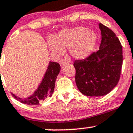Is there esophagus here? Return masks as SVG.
Instances as JSON below:
<instances>
[{
  "label": "esophagus",
  "mask_w": 133,
  "mask_h": 133,
  "mask_svg": "<svg viewBox=\"0 0 133 133\" xmlns=\"http://www.w3.org/2000/svg\"><path fill=\"white\" fill-rule=\"evenodd\" d=\"M59 64H60V65H61V66L62 67V66H64V65H66V64H68V62H67L65 60L62 59V60H61V61H60Z\"/></svg>",
  "instance_id": "obj_1"
}]
</instances>
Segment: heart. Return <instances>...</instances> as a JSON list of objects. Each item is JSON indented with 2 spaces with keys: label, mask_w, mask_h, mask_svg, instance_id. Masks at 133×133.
Returning a JSON list of instances; mask_svg holds the SVG:
<instances>
[{
  "label": "heart",
  "mask_w": 133,
  "mask_h": 133,
  "mask_svg": "<svg viewBox=\"0 0 133 133\" xmlns=\"http://www.w3.org/2000/svg\"><path fill=\"white\" fill-rule=\"evenodd\" d=\"M97 42L95 31L79 26L60 31L58 35L49 42V48L57 55L64 54L68 48L70 55L76 59H84L91 54Z\"/></svg>",
  "instance_id": "1"
}]
</instances>
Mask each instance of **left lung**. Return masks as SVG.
Here are the masks:
<instances>
[{
	"label": "left lung",
	"mask_w": 133,
	"mask_h": 133,
	"mask_svg": "<svg viewBox=\"0 0 133 133\" xmlns=\"http://www.w3.org/2000/svg\"><path fill=\"white\" fill-rule=\"evenodd\" d=\"M102 41L99 50L74 63L76 83L81 93L90 97L107 95L119 82L122 65V47L111 30L98 24Z\"/></svg>",
	"instance_id": "1"
}]
</instances>
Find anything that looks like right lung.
I'll list each match as a JSON object with an SVG mask.
<instances>
[{
  "label": "right lung",
  "instance_id": "obj_1",
  "mask_svg": "<svg viewBox=\"0 0 133 133\" xmlns=\"http://www.w3.org/2000/svg\"><path fill=\"white\" fill-rule=\"evenodd\" d=\"M61 66L57 62H49V65L45 71L44 76L42 78L38 88L35 90L33 95L28 97H18L15 94L11 92L16 100L21 103L29 105H36L41 101H44L49 97H50L54 93L55 88V83L58 74H59Z\"/></svg>",
  "mask_w": 133,
  "mask_h": 133
}]
</instances>
